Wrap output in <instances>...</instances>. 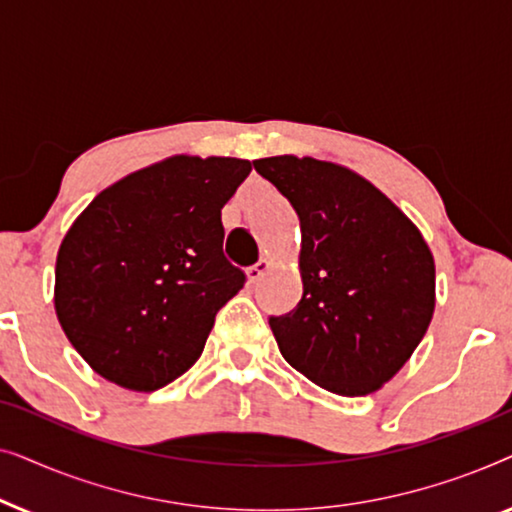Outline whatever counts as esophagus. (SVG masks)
<instances>
[{
	"instance_id": "34e87169",
	"label": "esophagus",
	"mask_w": 512,
	"mask_h": 512,
	"mask_svg": "<svg viewBox=\"0 0 512 512\" xmlns=\"http://www.w3.org/2000/svg\"><path fill=\"white\" fill-rule=\"evenodd\" d=\"M268 270H270V261H265V258H261V261H258L256 265H251V268L247 270L249 282H251V284L261 282V277H263Z\"/></svg>"
}]
</instances>
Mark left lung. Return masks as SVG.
<instances>
[{
  "label": "left lung",
  "instance_id": "8db88e82",
  "mask_svg": "<svg viewBox=\"0 0 512 512\" xmlns=\"http://www.w3.org/2000/svg\"><path fill=\"white\" fill-rule=\"evenodd\" d=\"M303 230L296 310L270 317L279 352L340 396L373 394L405 366L436 307V265L415 223L347 167L254 160Z\"/></svg>",
  "mask_w": 512,
  "mask_h": 512
}]
</instances>
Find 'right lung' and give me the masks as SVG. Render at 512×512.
<instances>
[{"mask_svg":"<svg viewBox=\"0 0 512 512\" xmlns=\"http://www.w3.org/2000/svg\"><path fill=\"white\" fill-rule=\"evenodd\" d=\"M249 172L240 158L172 156L104 188L72 223L55 314L97 375L156 391L200 359L247 282L223 256L221 209Z\"/></svg>","mask_w":512,"mask_h":512,"instance_id":"1","label":"right lung"}]
</instances>
